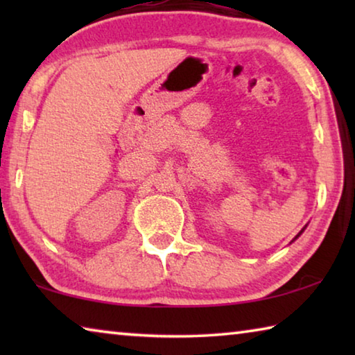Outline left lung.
<instances>
[{"mask_svg": "<svg viewBox=\"0 0 355 355\" xmlns=\"http://www.w3.org/2000/svg\"><path fill=\"white\" fill-rule=\"evenodd\" d=\"M305 228H307V225H305V227H304V228H302V230H300V232H299V233H297V235H296V236H294V239H297V238H299V236H300V235H302V232H304V230H305ZM294 239H293V241H294ZM293 241H291V243H293ZM291 243H290V244H291Z\"/></svg>", "mask_w": 355, "mask_h": 355, "instance_id": "8db88e82", "label": "left lung"}]
</instances>
